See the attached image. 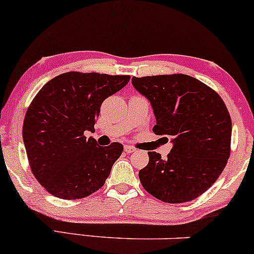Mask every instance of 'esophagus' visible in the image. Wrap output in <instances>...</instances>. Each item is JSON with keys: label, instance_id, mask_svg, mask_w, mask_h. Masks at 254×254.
Segmentation results:
<instances>
[{"label": "esophagus", "instance_id": "obj_1", "mask_svg": "<svg viewBox=\"0 0 254 254\" xmlns=\"http://www.w3.org/2000/svg\"><path fill=\"white\" fill-rule=\"evenodd\" d=\"M124 150L127 153H133V152H136V148H133V147L129 146V144H127V146L124 147Z\"/></svg>", "mask_w": 254, "mask_h": 254}]
</instances>
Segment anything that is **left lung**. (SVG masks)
<instances>
[{"mask_svg": "<svg viewBox=\"0 0 254 254\" xmlns=\"http://www.w3.org/2000/svg\"><path fill=\"white\" fill-rule=\"evenodd\" d=\"M131 82L152 105L157 121L153 132L172 142L166 159L148 152V165L138 172L141 185L169 204L200 196L230 155L231 121L225 104L210 86L187 74L132 77Z\"/></svg>", "mask_w": 254, "mask_h": 254, "instance_id": "1", "label": "left lung"}]
</instances>
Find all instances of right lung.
Instances as JSON below:
<instances>
[{
  "label": "right lung",
  "mask_w": 254,
  "mask_h": 254,
  "mask_svg": "<svg viewBox=\"0 0 254 254\" xmlns=\"http://www.w3.org/2000/svg\"><path fill=\"white\" fill-rule=\"evenodd\" d=\"M130 76L67 72L49 80L25 114L23 140L32 174L42 187L65 200L95 193L110 176L123 146L107 147L94 132L102 102L124 88Z\"/></svg>",
  "instance_id": "right-lung-1"
}]
</instances>
